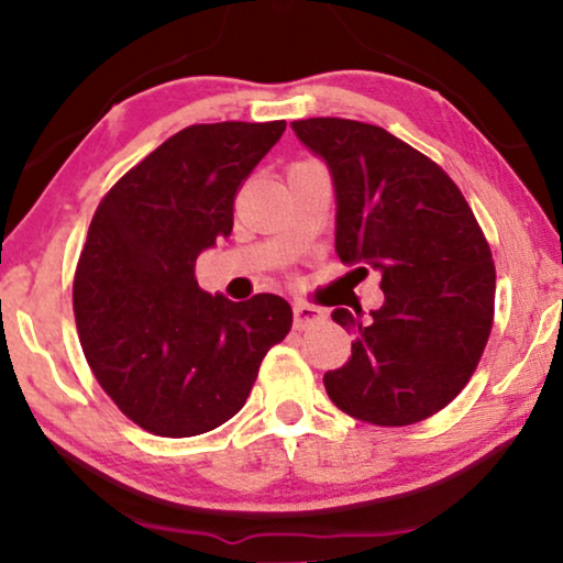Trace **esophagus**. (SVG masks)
I'll list each match as a JSON object with an SVG mask.
<instances>
[{"instance_id":"1","label":"esophagus","mask_w":563,"mask_h":563,"mask_svg":"<svg viewBox=\"0 0 563 563\" xmlns=\"http://www.w3.org/2000/svg\"><path fill=\"white\" fill-rule=\"evenodd\" d=\"M324 319V311L311 307V305H294V327L297 330H307V327H314Z\"/></svg>"}]
</instances>
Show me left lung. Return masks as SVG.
<instances>
[{
    "instance_id": "1",
    "label": "left lung",
    "mask_w": 563,
    "mask_h": 563,
    "mask_svg": "<svg viewBox=\"0 0 563 563\" xmlns=\"http://www.w3.org/2000/svg\"><path fill=\"white\" fill-rule=\"evenodd\" d=\"M294 133L330 166L334 249L344 264L379 274L385 305L354 334L352 357L324 375L342 412L383 428L443 410L468 385L493 327L496 266L453 178L385 128L344 118L294 120Z\"/></svg>"
}]
</instances>
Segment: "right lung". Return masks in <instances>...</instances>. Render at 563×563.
Wrapping results in <instances>:
<instances>
[{
    "label": "right lung",
    "mask_w": 563,
    "mask_h": 563,
    "mask_svg": "<svg viewBox=\"0 0 563 563\" xmlns=\"http://www.w3.org/2000/svg\"><path fill=\"white\" fill-rule=\"evenodd\" d=\"M287 123H209L170 135L102 196L73 282L85 360L135 426L191 438L244 408L264 354L291 330L276 294L229 301L196 258L233 229V201Z\"/></svg>",
    "instance_id": "add662e5"
}]
</instances>
